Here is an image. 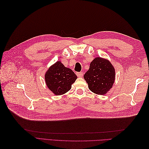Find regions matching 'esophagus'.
Masks as SVG:
<instances>
[{
    "mask_svg": "<svg viewBox=\"0 0 149 149\" xmlns=\"http://www.w3.org/2000/svg\"><path fill=\"white\" fill-rule=\"evenodd\" d=\"M77 76H78V77H79V78H81L82 76H83V72H79V73H77Z\"/></svg>",
    "mask_w": 149,
    "mask_h": 149,
    "instance_id": "1",
    "label": "esophagus"
}]
</instances>
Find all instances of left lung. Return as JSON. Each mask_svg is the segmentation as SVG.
I'll use <instances>...</instances> for the list:
<instances>
[{
    "label": "left lung",
    "instance_id": "obj_1",
    "mask_svg": "<svg viewBox=\"0 0 149 149\" xmlns=\"http://www.w3.org/2000/svg\"><path fill=\"white\" fill-rule=\"evenodd\" d=\"M115 73L114 67L109 60L96 57L90 63L89 68L84 74V78L90 91L98 95H104L112 88Z\"/></svg>",
    "mask_w": 149,
    "mask_h": 149
}]
</instances>
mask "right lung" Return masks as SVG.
Segmentation results:
<instances>
[{"instance_id": "1", "label": "right lung", "mask_w": 149, "mask_h": 149, "mask_svg": "<svg viewBox=\"0 0 149 149\" xmlns=\"http://www.w3.org/2000/svg\"><path fill=\"white\" fill-rule=\"evenodd\" d=\"M77 79L74 72L57 61L49 68L45 74V81L48 88L55 95H62L71 88Z\"/></svg>"}]
</instances>
